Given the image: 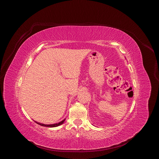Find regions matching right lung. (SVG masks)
<instances>
[{
  "mask_svg": "<svg viewBox=\"0 0 159 159\" xmlns=\"http://www.w3.org/2000/svg\"><path fill=\"white\" fill-rule=\"evenodd\" d=\"M65 119H64L63 120H62L61 121H60V122H59V123H55V124H53V125H45V124H43V123H39V122H36V121H35L37 124H38V125H41V126H45V127H50V128H53V127H57V126H60V125H62L64 122H65Z\"/></svg>",
  "mask_w": 159,
  "mask_h": 159,
  "instance_id": "obj_1",
  "label": "right lung"
}]
</instances>
